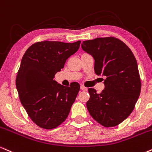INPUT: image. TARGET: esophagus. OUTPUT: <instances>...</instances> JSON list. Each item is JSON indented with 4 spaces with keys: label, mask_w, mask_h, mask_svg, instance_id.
I'll return each mask as SVG.
<instances>
[{
    "label": "esophagus",
    "mask_w": 152,
    "mask_h": 152,
    "mask_svg": "<svg viewBox=\"0 0 152 152\" xmlns=\"http://www.w3.org/2000/svg\"><path fill=\"white\" fill-rule=\"evenodd\" d=\"M80 89H81V90H83V91H86L87 90V87H85V86H83V85H82V86L80 87Z\"/></svg>",
    "instance_id": "34e87169"
}]
</instances>
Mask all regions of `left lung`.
Returning <instances> with one entry per match:
<instances>
[{"label": "left lung", "mask_w": 152, "mask_h": 152, "mask_svg": "<svg viewBox=\"0 0 152 152\" xmlns=\"http://www.w3.org/2000/svg\"><path fill=\"white\" fill-rule=\"evenodd\" d=\"M81 46L93 57L96 75L106 77L101 93L88 89L87 110L105 127L118 125L132 112L140 97L141 80L136 58L125 43L112 37L83 41Z\"/></svg>", "instance_id": "8db88e82"}]
</instances>
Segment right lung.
I'll return each instance as SVG.
<instances>
[{"label": "right lung", "mask_w": 152, "mask_h": 152, "mask_svg": "<svg viewBox=\"0 0 152 152\" xmlns=\"http://www.w3.org/2000/svg\"><path fill=\"white\" fill-rule=\"evenodd\" d=\"M81 41L73 43L42 41L28 48L21 60L16 77L20 100L32 121L41 128L51 129L67 119L80 85L58 84L55 75L66 60L75 53Z\"/></svg>", "instance_id": "right-lung-1"}]
</instances>
